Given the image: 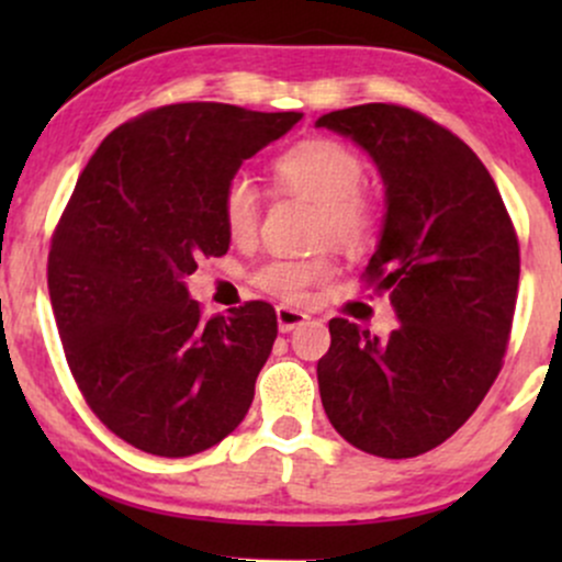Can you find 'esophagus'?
<instances>
[{
	"label": "esophagus",
	"mask_w": 562,
	"mask_h": 562,
	"mask_svg": "<svg viewBox=\"0 0 562 562\" xmlns=\"http://www.w3.org/2000/svg\"><path fill=\"white\" fill-rule=\"evenodd\" d=\"M306 319V312H299V308L290 306H277V327H280V333H293L295 327H301Z\"/></svg>",
	"instance_id": "esophagus-1"
}]
</instances>
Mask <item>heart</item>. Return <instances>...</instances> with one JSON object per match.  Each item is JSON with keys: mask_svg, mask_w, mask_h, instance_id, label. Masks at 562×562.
I'll return each instance as SVG.
<instances>
[{"mask_svg": "<svg viewBox=\"0 0 562 562\" xmlns=\"http://www.w3.org/2000/svg\"><path fill=\"white\" fill-rule=\"evenodd\" d=\"M274 184L282 192L308 198L319 205V237L344 248H362L375 232V205L359 187L364 164L351 147L338 139H303L282 153L272 166ZM261 200L248 177H232L222 195V216L232 240H250L259 227ZM333 263L325 256L314 259H272L256 269L254 282L267 293L299 301L308 285L327 280Z\"/></svg>", "mask_w": 562, "mask_h": 562, "instance_id": "b5f03b06", "label": "heart"}]
</instances>
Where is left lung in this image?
Returning <instances> with one entry per match:
<instances>
[{
  "label": "left lung",
  "instance_id": "left-lung-1",
  "mask_svg": "<svg viewBox=\"0 0 562 562\" xmlns=\"http://www.w3.org/2000/svg\"><path fill=\"white\" fill-rule=\"evenodd\" d=\"M317 126L357 142L378 166L385 216L367 277L398 319L385 340L330 319L322 406L348 443L406 460L465 425L499 375L518 237L492 173L449 128L385 102L325 113Z\"/></svg>",
  "mask_w": 562,
  "mask_h": 562
}]
</instances>
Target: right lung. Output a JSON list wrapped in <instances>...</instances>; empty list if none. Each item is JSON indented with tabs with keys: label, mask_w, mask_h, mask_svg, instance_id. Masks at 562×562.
<instances>
[{
	"label": "right lung",
	"mask_w": 562,
	"mask_h": 562,
	"mask_svg": "<svg viewBox=\"0 0 562 562\" xmlns=\"http://www.w3.org/2000/svg\"><path fill=\"white\" fill-rule=\"evenodd\" d=\"M303 113L182 102L102 139L49 248V299L76 383L115 436L190 457L229 436L254 402L277 338L250 301L203 319L187 277L224 256V187Z\"/></svg>",
	"instance_id": "right-lung-1"
}]
</instances>
